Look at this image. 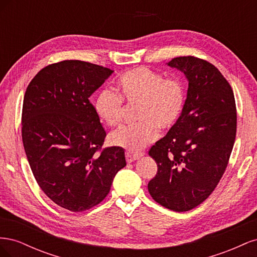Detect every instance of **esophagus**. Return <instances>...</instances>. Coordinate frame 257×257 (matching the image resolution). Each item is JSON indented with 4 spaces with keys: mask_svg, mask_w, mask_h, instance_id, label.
<instances>
[{
    "mask_svg": "<svg viewBox=\"0 0 257 257\" xmlns=\"http://www.w3.org/2000/svg\"><path fill=\"white\" fill-rule=\"evenodd\" d=\"M143 157V153H135V152H130L127 151L125 153V158H126V162L127 163H132L136 160H138L139 158Z\"/></svg>",
    "mask_w": 257,
    "mask_h": 257,
    "instance_id": "esophagus-1",
    "label": "esophagus"
}]
</instances>
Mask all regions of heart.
Instances as JSON below:
<instances>
[{"mask_svg":"<svg viewBox=\"0 0 257 257\" xmlns=\"http://www.w3.org/2000/svg\"><path fill=\"white\" fill-rule=\"evenodd\" d=\"M116 93L105 89L95 99L98 118L109 126L121 122L124 113L122 102L136 107L138 123L115 131L110 142L130 152L142 150L153 143L160 130L173 128L182 114L185 104L183 83L176 78L164 79L163 75L148 67H136L122 74L115 82Z\"/></svg>","mask_w":257,"mask_h":257,"instance_id":"obj_1","label":"heart"}]
</instances>
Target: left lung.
<instances>
[{
	"instance_id": "1",
	"label": "left lung",
	"mask_w": 257,
	"mask_h": 257,
	"mask_svg": "<svg viewBox=\"0 0 257 257\" xmlns=\"http://www.w3.org/2000/svg\"><path fill=\"white\" fill-rule=\"evenodd\" d=\"M167 65L189 82L182 114L149 151L158 173L148 183L152 198L178 212L197 207L216 188L234 147L237 113L234 92L214 65L179 57Z\"/></svg>"
}]
</instances>
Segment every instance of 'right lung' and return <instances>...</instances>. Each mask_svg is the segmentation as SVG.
<instances>
[{
	"instance_id": "1",
	"label": "right lung",
	"mask_w": 257,
	"mask_h": 257,
	"mask_svg": "<svg viewBox=\"0 0 257 257\" xmlns=\"http://www.w3.org/2000/svg\"><path fill=\"white\" fill-rule=\"evenodd\" d=\"M113 73L78 60L44 67L28 85L22 106V142L43 192L69 211L99 204L126 165L121 147L99 154L106 132L89 97Z\"/></svg>"
}]
</instances>
